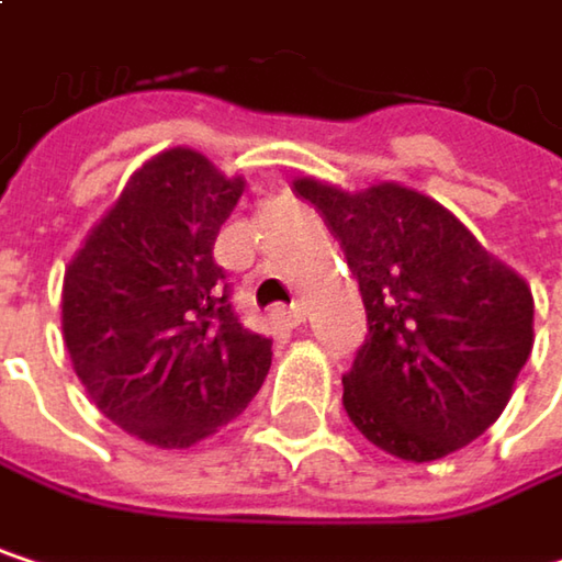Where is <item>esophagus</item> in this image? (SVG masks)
Returning <instances> with one entry per match:
<instances>
[{"label": "esophagus", "instance_id": "1", "mask_svg": "<svg viewBox=\"0 0 562 562\" xmlns=\"http://www.w3.org/2000/svg\"><path fill=\"white\" fill-rule=\"evenodd\" d=\"M277 318H280L285 328H299L305 322V308H302V302L282 305V308H277Z\"/></svg>", "mask_w": 562, "mask_h": 562}]
</instances>
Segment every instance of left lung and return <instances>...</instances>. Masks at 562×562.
<instances>
[{"label": "left lung", "instance_id": "1", "mask_svg": "<svg viewBox=\"0 0 562 562\" xmlns=\"http://www.w3.org/2000/svg\"><path fill=\"white\" fill-rule=\"evenodd\" d=\"M292 184L341 240L368 308V338L341 378L351 423L403 462L479 439L533 348L530 285L413 188Z\"/></svg>", "mask_w": 562, "mask_h": 562}]
</instances>
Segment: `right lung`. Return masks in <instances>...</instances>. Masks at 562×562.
Instances as JSON below:
<instances>
[{
	"mask_svg": "<svg viewBox=\"0 0 562 562\" xmlns=\"http://www.w3.org/2000/svg\"><path fill=\"white\" fill-rule=\"evenodd\" d=\"M194 149L130 175L64 270L60 328L80 384L130 436L188 449L257 396L273 341L244 328L214 240L244 194Z\"/></svg>",
	"mask_w": 562,
	"mask_h": 562,
	"instance_id": "add662e5",
	"label": "right lung"
}]
</instances>
